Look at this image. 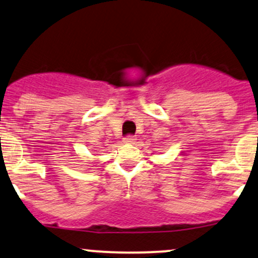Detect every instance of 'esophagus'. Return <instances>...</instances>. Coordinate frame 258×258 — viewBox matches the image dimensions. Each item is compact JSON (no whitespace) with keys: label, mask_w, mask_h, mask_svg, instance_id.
I'll use <instances>...</instances> for the list:
<instances>
[{"label":"esophagus","mask_w":258,"mask_h":258,"mask_svg":"<svg viewBox=\"0 0 258 258\" xmlns=\"http://www.w3.org/2000/svg\"><path fill=\"white\" fill-rule=\"evenodd\" d=\"M123 142H125V143H135L136 142V136H132V135H127L125 138H123Z\"/></svg>","instance_id":"obj_1"}]
</instances>
